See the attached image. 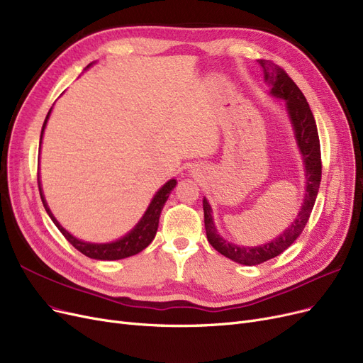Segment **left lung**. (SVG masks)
Returning <instances> with one entry per match:
<instances>
[{"label":"left lung","mask_w":363,"mask_h":363,"mask_svg":"<svg viewBox=\"0 0 363 363\" xmlns=\"http://www.w3.org/2000/svg\"><path fill=\"white\" fill-rule=\"evenodd\" d=\"M259 64L263 67L264 77L267 82L272 85V94L275 97L286 100L287 111L291 118V123L296 133V139L299 150L303 155V163L306 169V194L303 199V205L299 212V216L291 223L289 229L281 233L277 239L271 240L269 244H264L260 247L247 248V247H238L235 244L227 242L218 233L216 225L212 221V211L208 203V200L203 199V213H205V229L209 244L216 248L223 256L232 259L240 264H260L263 262L271 260L281 252L286 251L294 240L299 238L308 218L311 216V211L314 208L317 193L320 189L321 181V152H320V139L314 115L310 109V104L306 103V99L299 89V86L293 82L291 77L267 60H259Z\"/></svg>","instance_id":"1"}]
</instances>
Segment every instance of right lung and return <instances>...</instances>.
Returning <instances> with one entry per match:
<instances>
[{"label":"right lung","instance_id":"obj_1","mask_svg":"<svg viewBox=\"0 0 363 363\" xmlns=\"http://www.w3.org/2000/svg\"><path fill=\"white\" fill-rule=\"evenodd\" d=\"M49 115H50V111H49L46 119H45V123H43L42 134H40V142H42V136H43V131H45ZM37 182H38V191H40V197H42L43 206H45L46 212L49 213V217L52 218V221L55 223V225L58 227V230L64 235V238L69 240V242L77 251L85 254V256L89 257V259H97V260L125 259V257H130V256H134V254L140 252L142 250H145L147 245H150L152 242V239L155 238V233H157V229H158V220H160L161 209H163L170 191L174 189V185H177V181L170 179L169 182H166V185L161 186V190L152 199L150 208L146 209L145 216L142 217L139 224L134 227V229L128 235H125L123 239H119V240H116V242H112V244H89V242H84V240L76 239L65 229H62L60 223L55 220V217L52 216L48 205H46V200L42 194V186H40L38 174H37Z\"/></svg>","mask_w":363,"mask_h":363}]
</instances>
